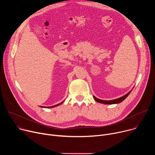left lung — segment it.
Segmentation results:
<instances>
[{"instance_id":"left-lung-1","label":"left lung","mask_w":155,"mask_h":155,"mask_svg":"<svg viewBox=\"0 0 155 155\" xmlns=\"http://www.w3.org/2000/svg\"><path fill=\"white\" fill-rule=\"evenodd\" d=\"M131 91H130L128 93H127L126 95L118 98V99H114V100H110V101H104V100H101V99H97V97H96L95 96H94V99L96 101H97V102H99V103H102V104H118V103H120L122 101H123L128 96L129 94L130 93Z\"/></svg>"}]
</instances>
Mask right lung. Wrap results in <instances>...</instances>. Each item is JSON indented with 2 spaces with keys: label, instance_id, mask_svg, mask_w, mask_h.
<instances>
[{
  "label": "right lung",
  "instance_id": "right-lung-1",
  "mask_svg": "<svg viewBox=\"0 0 155 155\" xmlns=\"http://www.w3.org/2000/svg\"><path fill=\"white\" fill-rule=\"evenodd\" d=\"M63 102H62L61 103H59V104H57V105H53V106H50V107H47V108H53V107H56V106H58V105H59L61 104H62ZM47 108V107H46Z\"/></svg>",
  "mask_w": 155,
  "mask_h": 155
}]
</instances>
